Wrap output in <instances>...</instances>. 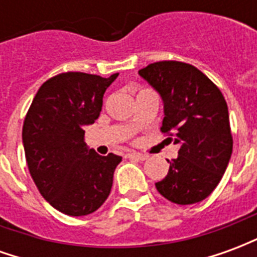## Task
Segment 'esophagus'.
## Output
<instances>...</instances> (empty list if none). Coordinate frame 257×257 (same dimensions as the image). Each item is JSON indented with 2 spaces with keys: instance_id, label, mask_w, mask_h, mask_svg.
Returning a JSON list of instances; mask_svg holds the SVG:
<instances>
[{
  "instance_id": "obj_1",
  "label": "esophagus",
  "mask_w": 257,
  "mask_h": 257,
  "mask_svg": "<svg viewBox=\"0 0 257 257\" xmlns=\"http://www.w3.org/2000/svg\"><path fill=\"white\" fill-rule=\"evenodd\" d=\"M126 157L131 158V160H136V161H145V160H147V156L140 154V153H129V154H126Z\"/></svg>"
}]
</instances>
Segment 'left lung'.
<instances>
[{"label": "left lung", "instance_id": "left-lung-1", "mask_svg": "<svg viewBox=\"0 0 257 257\" xmlns=\"http://www.w3.org/2000/svg\"><path fill=\"white\" fill-rule=\"evenodd\" d=\"M139 75L164 103L161 131L175 136L178 158L156 183L158 193L178 205L205 199L223 178L232 153L228 108L220 89L204 73L182 62H157ZM171 139V138H169Z\"/></svg>", "mask_w": 257, "mask_h": 257}]
</instances>
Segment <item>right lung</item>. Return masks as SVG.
<instances>
[{
  "instance_id": "1",
  "label": "right lung",
  "mask_w": 257,
  "mask_h": 257,
  "mask_svg": "<svg viewBox=\"0 0 257 257\" xmlns=\"http://www.w3.org/2000/svg\"><path fill=\"white\" fill-rule=\"evenodd\" d=\"M118 77L63 73L41 85L23 123L26 161L40 193L55 209L85 216L104 204L122 157L99 156L85 145V126L99 118L103 95Z\"/></svg>"
}]
</instances>
